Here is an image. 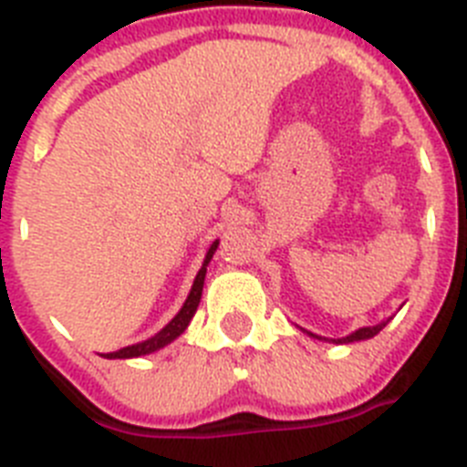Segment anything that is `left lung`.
<instances>
[{"label":"left lung","mask_w":467,"mask_h":467,"mask_svg":"<svg viewBox=\"0 0 467 467\" xmlns=\"http://www.w3.org/2000/svg\"><path fill=\"white\" fill-rule=\"evenodd\" d=\"M386 323H388V320H383V323L374 325V327H360V329H356V332H353V334H348V337H344V339H332V341H334V344H353V341L372 339L374 334H379L383 327H386ZM308 334H311V332H308ZM311 337H316V334H311ZM316 339H323V337H316Z\"/></svg>","instance_id":"obj_1"}]
</instances>
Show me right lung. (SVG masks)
Segmentation results:
<instances>
[{"mask_svg":"<svg viewBox=\"0 0 467 467\" xmlns=\"http://www.w3.org/2000/svg\"><path fill=\"white\" fill-rule=\"evenodd\" d=\"M217 245H220V241H214L213 245H210L208 254H205V259H203V266H201V271L196 274V280H193L192 292H189L187 301H184V306L180 308V313L172 317L166 327L161 329L159 334H154L151 339L140 341V344H133V346H126V348H121V350H114V353H105L102 358H109V360H117V358H140V356H147V353H154V350L163 348V346H168L171 341H175L177 337H180V334L187 329V325L192 323L193 313H196L198 301H201V295H203L205 271H208V264H210V259H213Z\"/></svg>","mask_w":467,"mask_h":467,"instance_id":"1","label":"right lung"}]
</instances>
